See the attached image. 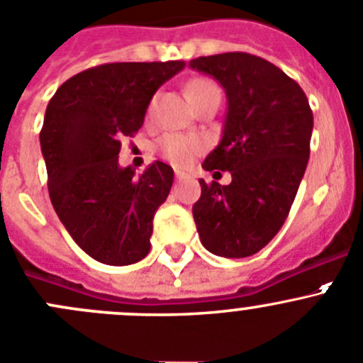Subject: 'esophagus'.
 Wrapping results in <instances>:
<instances>
[{
	"mask_svg": "<svg viewBox=\"0 0 363 363\" xmlns=\"http://www.w3.org/2000/svg\"><path fill=\"white\" fill-rule=\"evenodd\" d=\"M175 177H177L179 181H184V179H189L191 175H189L188 172H184V170H175Z\"/></svg>",
	"mask_w": 363,
	"mask_h": 363,
	"instance_id": "esophagus-1",
	"label": "esophagus"
}]
</instances>
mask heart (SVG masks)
Returning <instances> with one entry per match:
<instances>
[{"label": "heart", "instance_id": "heart-1", "mask_svg": "<svg viewBox=\"0 0 363 363\" xmlns=\"http://www.w3.org/2000/svg\"><path fill=\"white\" fill-rule=\"evenodd\" d=\"M213 88H218L216 83H213L211 79H206V77H199V79H193L189 83L188 92L189 96L195 97L199 94L206 92V90H213ZM152 110L154 101L149 106V113H152ZM203 149H206V142L196 135L168 133V135H164L157 142V150H160L161 156L170 161V163L177 164V167H186V164L191 163L193 157L202 152Z\"/></svg>", "mask_w": 363, "mask_h": 363}]
</instances>
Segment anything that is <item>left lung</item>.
Masks as SVG:
<instances>
[{
	"label": "left lung",
	"instance_id": "obj_1",
	"mask_svg": "<svg viewBox=\"0 0 363 363\" xmlns=\"http://www.w3.org/2000/svg\"><path fill=\"white\" fill-rule=\"evenodd\" d=\"M189 67L225 88L223 136L202 167L232 175L228 186L199 181L196 230L214 255L250 257L289 214L311 156L314 115L300 84L260 56L223 52L200 56Z\"/></svg>",
	"mask_w": 363,
	"mask_h": 363
}]
</instances>
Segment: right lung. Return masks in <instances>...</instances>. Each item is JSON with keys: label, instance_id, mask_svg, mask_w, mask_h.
<instances>
[{"label": "right lung", "instance_id": "obj_1", "mask_svg": "<svg viewBox=\"0 0 363 363\" xmlns=\"http://www.w3.org/2000/svg\"><path fill=\"white\" fill-rule=\"evenodd\" d=\"M184 67L104 63L67 79L49 101L40 131L49 199L70 238L99 262L128 266L149 253L174 170L156 161L135 179L131 167H118L121 138L140 131L157 88Z\"/></svg>", "mask_w": 363, "mask_h": 363}]
</instances>
